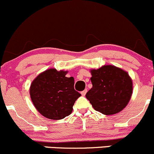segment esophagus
Returning <instances> with one entry per match:
<instances>
[{
	"mask_svg": "<svg viewBox=\"0 0 154 154\" xmlns=\"http://www.w3.org/2000/svg\"><path fill=\"white\" fill-rule=\"evenodd\" d=\"M87 90H84V91H82V92H81V94H82V95H83V96H84V95H86V93H87Z\"/></svg>",
	"mask_w": 154,
	"mask_h": 154,
	"instance_id": "34e87169",
	"label": "esophagus"
}]
</instances>
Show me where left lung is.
Segmentation results:
<instances>
[{
  "label": "left lung",
  "instance_id": "8db88e82",
  "mask_svg": "<svg viewBox=\"0 0 154 154\" xmlns=\"http://www.w3.org/2000/svg\"><path fill=\"white\" fill-rule=\"evenodd\" d=\"M92 87L86 94L94 109L106 115L118 113L128 105L133 83L126 71L116 66L103 65L90 70Z\"/></svg>",
  "mask_w": 154,
  "mask_h": 154
}]
</instances>
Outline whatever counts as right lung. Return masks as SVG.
<instances>
[{
	"label": "right lung",
	"instance_id": "add662e5",
	"mask_svg": "<svg viewBox=\"0 0 154 154\" xmlns=\"http://www.w3.org/2000/svg\"><path fill=\"white\" fill-rule=\"evenodd\" d=\"M67 71L51 68L41 72L30 86L31 101L42 116L62 120L70 115L81 94L74 89V78L66 77Z\"/></svg>",
	"mask_w": 154,
	"mask_h": 154
}]
</instances>
